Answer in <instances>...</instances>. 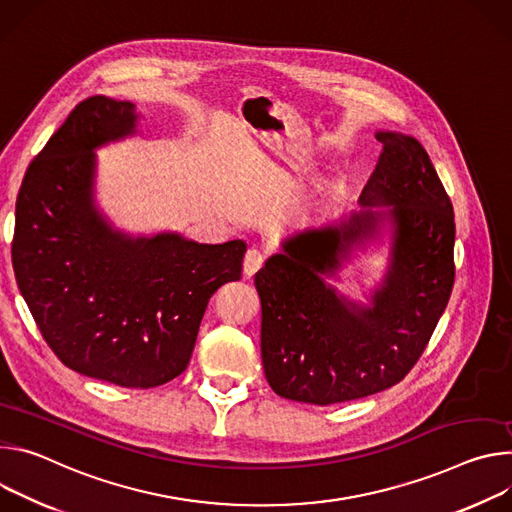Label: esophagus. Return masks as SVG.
<instances>
[{
  "mask_svg": "<svg viewBox=\"0 0 512 512\" xmlns=\"http://www.w3.org/2000/svg\"><path fill=\"white\" fill-rule=\"evenodd\" d=\"M262 264H264L262 252L256 250V248H250V250L246 252V258H244V274H246L248 278L254 276L256 270H258Z\"/></svg>",
  "mask_w": 512,
  "mask_h": 512,
  "instance_id": "obj_1",
  "label": "esophagus"
}]
</instances>
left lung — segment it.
Returning a JSON list of instances; mask_svg holds the SVG:
<instances>
[{
  "mask_svg": "<svg viewBox=\"0 0 512 512\" xmlns=\"http://www.w3.org/2000/svg\"><path fill=\"white\" fill-rule=\"evenodd\" d=\"M376 170L337 221L282 240L256 272L264 374L282 399L335 405L401 382L423 354L453 287L451 201L419 140L376 132ZM386 243L387 268L367 303L330 282L356 249Z\"/></svg>",
  "mask_w": 512,
  "mask_h": 512,
  "instance_id": "obj_1",
  "label": "left lung"
}]
</instances>
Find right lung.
Wrapping results in <instances>:
<instances>
[{
  "mask_svg": "<svg viewBox=\"0 0 512 512\" xmlns=\"http://www.w3.org/2000/svg\"><path fill=\"white\" fill-rule=\"evenodd\" d=\"M136 105L81 101L30 162L16 201L18 289L50 350L71 370L152 388L189 364L211 295L240 280L244 240L128 234L95 199L97 150L138 134Z\"/></svg>",
  "mask_w": 512,
  "mask_h": 512,
  "instance_id": "1",
  "label": "right lung"
}]
</instances>
